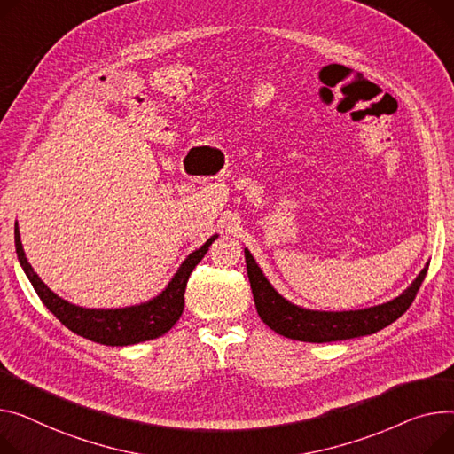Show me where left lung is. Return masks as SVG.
<instances>
[{
  "label": "left lung",
  "mask_w": 454,
  "mask_h": 454,
  "mask_svg": "<svg viewBox=\"0 0 454 454\" xmlns=\"http://www.w3.org/2000/svg\"><path fill=\"white\" fill-rule=\"evenodd\" d=\"M245 257L259 317L271 330H276L278 334L309 343L343 341L367 336L374 334V332L385 328L390 323H395L412 305V301L429 270L427 264L419 271L416 281L400 297L388 301L385 305L350 312H314L299 309L285 301L266 281L261 268L257 266L248 250H245Z\"/></svg>",
  "instance_id": "1"
}]
</instances>
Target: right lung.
I'll use <instances>...</instances> for the list:
<instances>
[{
  "instance_id": "1",
  "label": "right lung",
  "mask_w": 454,
  "mask_h": 454,
  "mask_svg": "<svg viewBox=\"0 0 454 454\" xmlns=\"http://www.w3.org/2000/svg\"><path fill=\"white\" fill-rule=\"evenodd\" d=\"M215 239L217 235L209 237L204 247L195 250L183 262V266L178 268L168 288L159 297L149 301V303L118 310H89L67 303V301L58 297L42 283V279L36 276V271L25 257L20 240L18 223L14 224V243L18 259L25 270L27 278L33 283L38 297L42 299V303L56 316V319H59V323L73 330L74 334L109 347L135 345L166 334V332L178 321V317L183 316L188 279L193 268L200 262V259L206 255L207 248Z\"/></svg>"
}]
</instances>
